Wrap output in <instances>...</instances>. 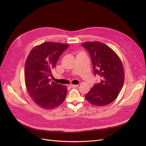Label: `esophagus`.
Listing matches in <instances>:
<instances>
[{"instance_id":"obj_1","label":"esophagus","mask_w":146,"mask_h":146,"mask_svg":"<svg viewBox=\"0 0 146 146\" xmlns=\"http://www.w3.org/2000/svg\"><path fill=\"white\" fill-rule=\"evenodd\" d=\"M78 86H79L78 85H73V84H71L70 86L71 88H76V87H78Z\"/></svg>"}]
</instances>
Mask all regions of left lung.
Segmentation results:
<instances>
[{"instance_id": "obj_1", "label": "left lung", "mask_w": 146, "mask_h": 146, "mask_svg": "<svg viewBox=\"0 0 146 146\" xmlns=\"http://www.w3.org/2000/svg\"><path fill=\"white\" fill-rule=\"evenodd\" d=\"M89 52L95 75L101 78L86 95L91 104L98 106L108 105L115 99L124 82V70L117 54L108 45L98 41L82 44Z\"/></svg>"}]
</instances>
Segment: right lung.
I'll list each match as a JSON object with an SVG mask.
<instances>
[{"mask_svg": "<svg viewBox=\"0 0 146 146\" xmlns=\"http://www.w3.org/2000/svg\"><path fill=\"white\" fill-rule=\"evenodd\" d=\"M68 46L45 42L33 48L27 58L24 71L26 88L30 97L42 108H55L65 100L66 86L51 82L49 77L61 54Z\"/></svg>", "mask_w": 146, "mask_h": 146, "instance_id": "right-lung-1", "label": "right lung"}]
</instances>
